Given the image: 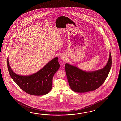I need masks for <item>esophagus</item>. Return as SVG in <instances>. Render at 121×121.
I'll list each match as a JSON object with an SVG mask.
<instances>
[{"label":"esophagus","mask_w":121,"mask_h":121,"mask_svg":"<svg viewBox=\"0 0 121 121\" xmlns=\"http://www.w3.org/2000/svg\"><path fill=\"white\" fill-rule=\"evenodd\" d=\"M61 58L63 60H65V57H61Z\"/></svg>","instance_id":"obj_1"}]
</instances>
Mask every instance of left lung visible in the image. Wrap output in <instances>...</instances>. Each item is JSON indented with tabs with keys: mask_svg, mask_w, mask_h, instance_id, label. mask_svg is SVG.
<instances>
[{
	"mask_svg": "<svg viewBox=\"0 0 121 121\" xmlns=\"http://www.w3.org/2000/svg\"><path fill=\"white\" fill-rule=\"evenodd\" d=\"M112 66V57L105 67L93 72H86L68 64H65V71L69 86L77 93H86L96 90L105 82Z\"/></svg>",
	"mask_w": 121,
	"mask_h": 121,
	"instance_id": "left-lung-1",
	"label": "left lung"
}]
</instances>
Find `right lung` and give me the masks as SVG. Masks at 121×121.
I'll list each match as a JSON object with an SVG mask.
<instances>
[{
  "mask_svg": "<svg viewBox=\"0 0 121 121\" xmlns=\"http://www.w3.org/2000/svg\"><path fill=\"white\" fill-rule=\"evenodd\" d=\"M9 73L18 86L29 94L42 95L49 93L52 86L53 77L59 69L58 58L55 57L49 62L38 72L28 76L16 74L11 69L7 58Z\"/></svg>",
  "mask_w": 121,
  "mask_h": 121,
  "instance_id": "obj_1",
  "label": "right lung"
}]
</instances>
